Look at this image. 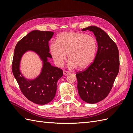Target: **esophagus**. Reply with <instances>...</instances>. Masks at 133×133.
I'll list each match as a JSON object with an SVG mask.
<instances>
[{
    "mask_svg": "<svg viewBox=\"0 0 133 133\" xmlns=\"http://www.w3.org/2000/svg\"><path fill=\"white\" fill-rule=\"evenodd\" d=\"M63 73H64V75H69L70 73V72H69V71H68L64 70V71H63Z\"/></svg>",
    "mask_w": 133,
    "mask_h": 133,
    "instance_id": "esophagus-1",
    "label": "esophagus"
}]
</instances>
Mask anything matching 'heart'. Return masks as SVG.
Returning a JSON list of instances; mask_svg holds the SVG:
<instances>
[{"label": "heart", "instance_id": "1", "mask_svg": "<svg viewBox=\"0 0 133 133\" xmlns=\"http://www.w3.org/2000/svg\"><path fill=\"white\" fill-rule=\"evenodd\" d=\"M96 39L91 35L75 31L59 34L57 42H51L49 49L54 62L62 66L68 53V65L72 68L85 69L93 62L97 51Z\"/></svg>", "mask_w": 133, "mask_h": 133}]
</instances>
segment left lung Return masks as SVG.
Returning a JSON list of instances; mask_svg holds the SVG:
<instances>
[{"instance_id": "1", "label": "left lung", "mask_w": 133, "mask_h": 133, "mask_svg": "<svg viewBox=\"0 0 133 133\" xmlns=\"http://www.w3.org/2000/svg\"><path fill=\"white\" fill-rule=\"evenodd\" d=\"M93 32L98 43L94 61L85 70L76 73L80 98L94 104L105 99L109 93L119 70L118 48L105 31L95 26L82 29Z\"/></svg>"}]
</instances>
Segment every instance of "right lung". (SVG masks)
<instances>
[{
  "label": "right lung",
  "mask_w": 133,
  "mask_h": 133,
  "mask_svg": "<svg viewBox=\"0 0 133 133\" xmlns=\"http://www.w3.org/2000/svg\"><path fill=\"white\" fill-rule=\"evenodd\" d=\"M54 33L50 31L33 30L19 41L15 46L12 63V71L22 93L30 101L39 105L50 102L57 91L58 80L63 75L62 69L48 62L52 57L49 53V41ZM35 52L43 61L41 74L33 80L26 79L19 71V62L26 51Z\"/></svg>",
  "instance_id": "right-lung-1"
}]
</instances>
